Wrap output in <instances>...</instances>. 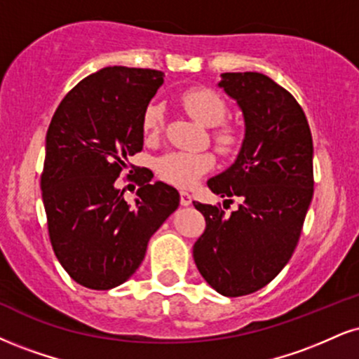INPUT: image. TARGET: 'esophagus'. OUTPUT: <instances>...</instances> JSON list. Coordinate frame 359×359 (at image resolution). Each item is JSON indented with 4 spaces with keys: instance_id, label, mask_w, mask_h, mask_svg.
Returning a JSON list of instances; mask_svg holds the SVG:
<instances>
[{
    "instance_id": "34e87169",
    "label": "esophagus",
    "mask_w": 359,
    "mask_h": 359,
    "mask_svg": "<svg viewBox=\"0 0 359 359\" xmlns=\"http://www.w3.org/2000/svg\"><path fill=\"white\" fill-rule=\"evenodd\" d=\"M192 204V197L189 192H180V205H191Z\"/></svg>"
}]
</instances>
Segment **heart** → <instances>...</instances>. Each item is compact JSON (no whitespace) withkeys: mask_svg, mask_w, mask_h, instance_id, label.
Returning <instances> with one entry per match:
<instances>
[{"mask_svg":"<svg viewBox=\"0 0 359 359\" xmlns=\"http://www.w3.org/2000/svg\"><path fill=\"white\" fill-rule=\"evenodd\" d=\"M179 103L189 115L205 127H215L222 123L229 114L227 103L214 90L207 86H192L179 95ZM162 107L158 103H150L142 116V128L147 135H157L162 128ZM214 144L222 154H229L236 149L237 133L229 125H221L212 133ZM215 163L210 152H174L163 154L155 163L158 177L175 187H192L202 175L212 170Z\"/></svg>","mask_w":359,"mask_h":359,"instance_id":"heart-1","label":"heart"}]
</instances>
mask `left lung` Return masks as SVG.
I'll return each instance as SVG.
<instances>
[{"instance_id": "obj_1", "label": "left lung", "mask_w": 359, "mask_h": 359, "mask_svg": "<svg viewBox=\"0 0 359 359\" xmlns=\"http://www.w3.org/2000/svg\"><path fill=\"white\" fill-rule=\"evenodd\" d=\"M219 86L243 110L245 137L236 162L207 185L241 204L226 215L194 202L205 217L194 261L215 291L237 297L269 284L294 252L314 192L313 137L296 98L269 76L222 73Z\"/></svg>"}]
</instances>
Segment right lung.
Returning <instances> with one entry per match:
<instances>
[{
    "mask_svg": "<svg viewBox=\"0 0 359 359\" xmlns=\"http://www.w3.org/2000/svg\"><path fill=\"white\" fill-rule=\"evenodd\" d=\"M162 83L158 70L102 68L67 93L46 132L41 197L51 248L88 289L107 291L130 278L150 237L179 207V192L150 184L149 168L137 175L133 209L116 184L144 147L142 116Z\"/></svg>",
    "mask_w": 359,
    "mask_h": 359,
    "instance_id": "right-lung-1",
    "label": "right lung"
}]
</instances>
